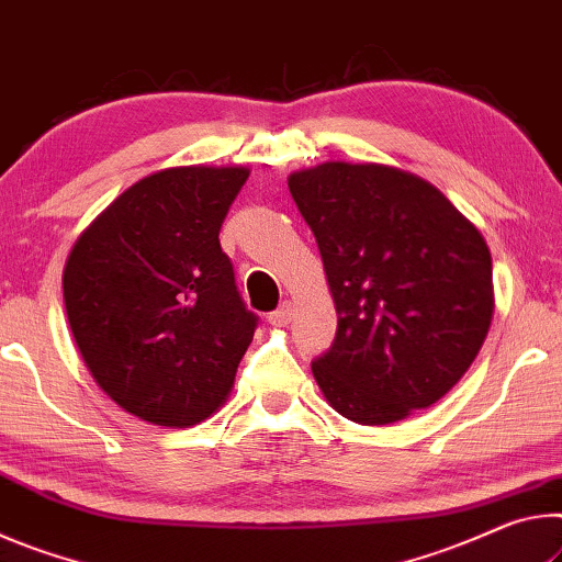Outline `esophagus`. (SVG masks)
I'll list each match as a JSON object with an SVG mask.
<instances>
[{
    "label": "esophagus",
    "mask_w": 562,
    "mask_h": 562,
    "mask_svg": "<svg viewBox=\"0 0 562 562\" xmlns=\"http://www.w3.org/2000/svg\"><path fill=\"white\" fill-rule=\"evenodd\" d=\"M291 318H293V306H291V301H283L281 306L273 311V314H269V324H271L273 328H281V326H289V324H291Z\"/></svg>",
    "instance_id": "obj_1"
}]
</instances>
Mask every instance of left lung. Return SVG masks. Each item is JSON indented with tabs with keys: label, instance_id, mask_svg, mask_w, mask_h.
<instances>
[{
	"label": "left lung",
	"instance_id": "obj_1",
	"mask_svg": "<svg viewBox=\"0 0 562 562\" xmlns=\"http://www.w3.org/2000/svg\"><path fill=\"white\" fill-rule=\"evenodd\" d=\"M316 236L338 328L311 363L328 406L389 426L434 406L488 336V244L443 191L389 164L324 161L289 177Z\"/></svg>",
	"mask_w": 562,
	"mask_h": 562
}]
</instances>
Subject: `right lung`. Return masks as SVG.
<instances>
[{
    "mask_svg": "<svg viewBox=\"0 0 562 562\" xmlns=\"http://www.w3.org/2000/svg\"><path fill=\"white\" fill-rule=\"evenodd\" d=\"M246 167H169L132 183L74 241L61 289L91 379L119 408L189 428L234 389L256 316L218 232Z\"/></svg>",
    "mask_w": 562,
    "mask_h": 562,
    "instance_id": "right-lung-1",
    "label": "right lung"
}]
</instances>
